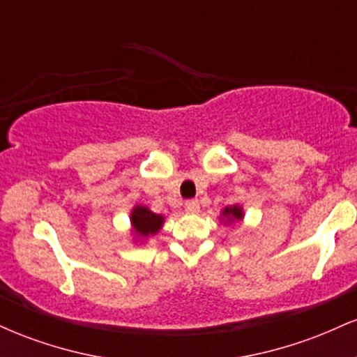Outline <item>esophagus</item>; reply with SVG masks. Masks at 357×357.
Wrapping results in <instances>:
<instances>
[{"label":"esophagus","instance_id":"34e87169","mask_svg":"<svg viewBox=\"0 0 357 357\" xmlns=\"http://www.w3.org/2000/svg\"><path fill=\"white\" fill-rule=\"evenodd\" d=\"M184 210L195 215V213L199 211V203L196 202V199H190V202L184 203Z\"/></svg>","mask_w":357,"mask_h":357}]
</instances>
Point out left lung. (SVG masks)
Returning <instances> with one entry per match:
<instances>
[{"instance_id":"1","label":"left lung","mask_w":357,"mask_h":357,"mask_svg":"<svg viewBox=\"0 0 357 357\" xmlns=\"http://www.w3.org/2000/svg\"><path fill=\"white\" fill-rule=\"evenodd\" d=\"M243 218L245 211L243 206H240V204H233V206L223 208L220 213V223L227 225V227H230L233 223H240V221H243Z\"/></svg>"}]
</instances>
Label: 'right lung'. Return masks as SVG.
<instances>
[{"instance_id": "right-lung-1", "label": "right lung", "mask_w": 357, "mask_h": 357, "mask_svg": "<svg viewBox=\"0 0 357 357\" xmlns=\"http://www.w3.org/2000/svg\"><path fill=\"white\" fill-rule=\"evenodd\" d=\"M129 220L132 241L139 245H144L151 236L158 235L166 221L165 216L153 213L144 204H134Z\"/></svg>"}]
</instances>
